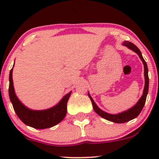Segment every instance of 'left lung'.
<instances>
[{
    "instance_id": "left-lung-1",
    "label": "left lung",
    "mask_w": 159,
    "mask_h": 159,
    "mask_svg": "<svg viewBox=\"0 0 159 159\" xmlns=\"http://www.w3.org/2000/svg\"><path fill=\"white\" fill-rule=\"evenodd\" d=\"M122 44L124 46H125V47L129 48V49L132 50L133 51H134V52L139 56V57H140L141 60L142 61V63H143L144 65V70H145V71H144V75H145V88H144L143 94H142V97L140 98L139 102H138L134 106L131 107V108H129V110L121 112V113L116 114V115H112V114H108L107 113V112L102 111V109H100V108L98 107V105L95 104V102H94V100H93L92 98L91 97V95H90L89 92V97L90 98V99H91L94 111H95L98 115H100L102 118L115 123H125L127 122V121H131V120L134 119V118H137V117L139 116V114H140V112L142 111L144 105H145L147 94H148V92L149 79L148 75V67H147L146 62H145L143 57H142V53H141L140 50L138 48L137 46H135L134 44H132L131 42H129V41H124Z\"/></svg>"
}]
</instances>
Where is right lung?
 <instances>
[{
  "instance_id": "right-lung-1",
  "label": "right lung",
  "mask_w": 159,
  "mask_h": 159,
  "mask_svg": "<svg viewBox=\"0 0 159 159\" xmlns=\"http://www.w3.org/2000/svg\"><path fill=\"white\" fill-rule=\"evenodd\" d=\"M14 67V66H13ZM13 68L9 75V97L17 117L27 125L37 129H44L56 125L65 118L67 103L71 91L65 94L55 105L45 110H32L25 106L15 94L12 79Z\"/></svg>"
}]
</instances>
